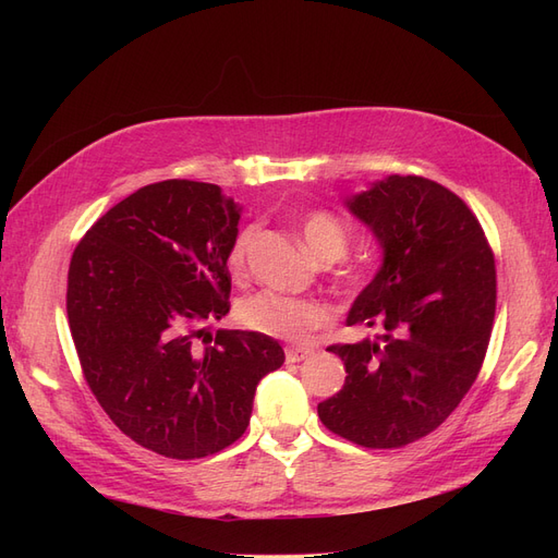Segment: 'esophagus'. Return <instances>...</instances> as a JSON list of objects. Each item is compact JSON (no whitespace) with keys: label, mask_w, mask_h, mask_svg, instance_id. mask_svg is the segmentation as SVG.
Wrapping results in <instances>:
<instances>
[{"label":"esophagus","mask_w":558,"mask_h":558,"mask_svg":"<svg viewBox=\"0 0 558 558\" xmlns=\"http://www.w3.org/2000/svg\"><path fill=\"white\" fill-rule=\"evenodd\" d=\"M312 353L314 351L305 349V347H289V349H286V361H289V363H300V361L310 359Z\"/></svg>","instance_id":"34e87169"}]
</instances>
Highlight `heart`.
Returning a JSON list of instances; mask_svg holds the SVG:
<instances>
[{
	"instance_id": "1",
	"label": "heart",
	"mask_w": 558,
	"mask_h": 558,
	"mask_svg": "<svg viewBox=\"0 0 558 558\" xmlns=\"http://www.w3.org/2000/svg\"><path fill=\"white\" fill-rule=\"evenodd\" d=\"M256 228L246 226L234 234L228 246V267L242 272ZM302 240L320 260L340 258L347 251V230L328 211H312L302 221ZM240 324L253 332L277 337L286 342H305L312 332L326 328L332 318L326 302L312 298H293L275 291H260L242 300L238 310Z\"/></svg>"
}]
</instances>
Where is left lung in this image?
<instances>
[{"instance_id": "obj_1", "label": "left lung", "mask_w": 558, "mask_h": 558, "mask_svg": "<svg viewBox=\"0 0 558 558\" xmlns=\"http://www.w3.org/2000/svg\"><path fill=\"white\" fill-rule=\"evenodd\" d=\"M347 207L384 253L347 324L381 335L328 347L347 379L318 402V418L349 442L398 449L433 433L475 384L494 328L496 260L475 214L430 179L391 174Z\"/></svg>"}]
</instances>
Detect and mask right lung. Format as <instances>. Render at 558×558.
<instances>
[{
  "mask_svg": "<svg viewBox=\"0 0 558 558\" xmlns=\"http://www.w3.org/2000/svg\"><path fill=\"white\" fill-rule=\"evenodd\" d=\"M238 223L240 207L214 183H150L97 218L70 263L83 377L130 440L167 459L240 440L258 381L283 363L272 337L202 328L230 312Z\"/></svg>",
  "mask_w": 558,
  "mask_h": 558,
  "instance_id": "right-lung-1",
  "label": "right lung"
}]
</instances>
